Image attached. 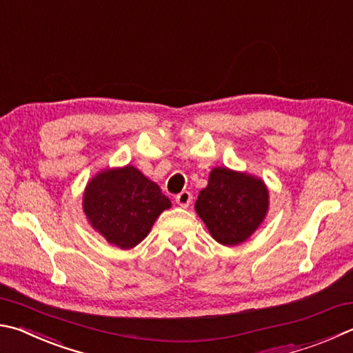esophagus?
<instances>
[{
	"mask_svg": "<svg viewBox=\"0 0 353 353\" xmlns=\"http://www.w3.org/2000/svg\"><path fill=\"white\" fill-rule=\"evenodd\" d=\"M191 193L190 191H182V193H179L176 196V202L177 205H181V207H188V205L191 203Z\"/></svg>",
	"mask_w": 353,
	"mask_h": 353,
	"instance_id": "1",
	"label": "esophagus"
}]
</instances>
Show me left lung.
<instances>
[{"label":"left lung","instance_id":"obj_1","mask_svg":"<svg viewBox=\"0 0 353 353\" xmlns=\"http://www.w3.org/2000/svg\"><path fill=\"white\" fill-rule=\"evenodd\" d=\"M194 208L213 238L222 245H238L264 221L268 191L259 179L228 168H214Z\"/></svg>","mask_w":353,"mask_h":353}]
</instances>
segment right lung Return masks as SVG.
Returning <instances> with one entry per match:
<instances>
[{"mask_svg":"<svg viewBox=\"0 0 353 353\" xmlns=\"http://www.w3.org/2000/svg\"><path fill=\"white\" fill-rule=\"evenodd\" d=\"M171 202L159 185L128 165L106 170L88 183L83 208L89 223L119 248H132L150 233Z\"/></svg>","mask_w":353,"mask_h":353,"instance_id":"right-lung-1","label":"right lung"}]
</instances>
